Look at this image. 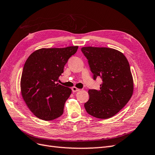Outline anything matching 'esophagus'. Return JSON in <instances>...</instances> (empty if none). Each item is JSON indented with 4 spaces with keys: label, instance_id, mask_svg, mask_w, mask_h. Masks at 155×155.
Here are the masks:
<instances>
[{
    "label": "esophagus",
    "instance_id": "esophagus-1",
    "mask_svg": "<svg viewBox=\"0 0 155 155\" xmlns=\"http://www.w3.org/2000/svg\"><path fill=\"white\" fill-rule=\"evenodd\" d=\"M72 92H78V91H80V89H79V88H76V87H72Z\"/></svg>",
    "mask_w": 155,
    "mask_h": 155
}]
</instances>
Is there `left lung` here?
I'll return each mask as SVG.
<instances>
[{
  "label": "left lung",
  "instance_id": "left-lung-1",
  "mask_svg": "<svg viewBox=\"0 0 155 155\" xmlns=\"http://www.w3.org/2000/svg\"><path fill=\"white\" fill-rule=\"evenodd\" d=\"M93 78L102 79L100 90H89L85 110L97 118L107 119L125 106L133 94L134 84L127 59L121 51L106 47H82Z\"/></svg>",
  "mask_w": 155,
  "mask_h": 155
}]
</instances>
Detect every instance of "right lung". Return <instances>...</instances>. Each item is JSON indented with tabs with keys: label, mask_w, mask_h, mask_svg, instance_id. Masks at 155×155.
<instances>
[{
	"label": "right lung",
	"mask_w": 155,
	"mask_h": 155,
	"mask_svg": "<svg viewBox=\"0 0 155 155\" xmlns=\"http://www.w3.org/2000/svg\"><path fill=\"white\" fill-rule=\"evenodd\" d=\"M78 48V46L41 48L26 61L21 75V92L28 109L38 118L52 120L63 114L64 103L72 90L56 82Z\"/></svg>",
	"instance_id": "add662e5"
}]
</instances>
